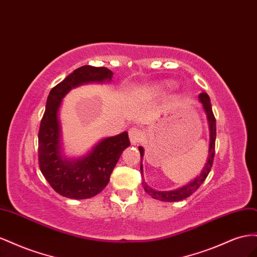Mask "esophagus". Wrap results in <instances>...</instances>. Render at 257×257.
<instances>
[{
  "label": "esophagus",
  "mask_w": 257,
  "mask_h": 257,
  "mask_svg": "<svg viewBox=\"0 0 257 257\" xmlns=\"http://www.w3.org/2000/svg\"><path fill=\"white\" fill-rule=\"evenodd\" d=\"M143 138H144L143 134H142V131L140 129L131 128L129 130V139H130L131 144L136 145V144L141 143L142 140H143Z\"/></svg>",
  "instance_id": "34e87169"
}]
</instances>
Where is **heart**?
Returning <instances> with one entry per match:
<instances>
[{
	"mask_svg": "<svg viewBox=\"0 0 257 257\" xmlns=\"http://www.w3.org/2000/svg\"><path fill=\"white\" fill-rule=\"evenodd\" d=\"M170 87L169 84H166V83H160V84H155L154 86L151 87V90L155 91V92H160V91H164L166 88Z\"/></svg>",
	"mask_w": 257,
	"mask_h": 257,
	"instance_id": "1",
	"label": "heart"
}]
</instances>
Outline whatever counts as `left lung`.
I'll return each mask as SVG.
<instances>
[{
    "label": "left lung",
    "instance_id": "8db88e82",
    "mask_svg": "<svg viewBox=\"0 0 257 257\" xmlns=\"http://www.w3.org/2000/svg\"><path fill=\"white\" fill-rule=\"evenodd\" d=\"M199 101L201 102L203 111L206 113L207 120L209 124V138H210V143H209V155L207 158V163L204 165L202 171L200 174L196 177L194 180L187 183L186 185L181 186L177 189L173 190H155L152 187H150L146 182L143 179V165H142V159L144 156V149L142 146H139V151L141 154V174H142V186L144 187V190L148 193L154 199H157L160 201H167V202H174V201H180L185 199V198L189 197L192 194H194L196 190L200 187V185L207 179L208 174L211 170L212 164H213L214 159V152H215V139H216V123H215V117L212 112V105L211 101L208 94L206 92H202L199 94Z\"/></svg>",
    "mask_w": 257,
    "mask_h": 257
}]
</instances>
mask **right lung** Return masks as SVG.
Here are the masks:
<instances>
[{
  "label": "right lung",
  "instance_id": "right-lung-1",
  "mask_svg": "<svg viewBox=\"0 0 257 257\" xmlns=\"http://www.w3.org/2000/svg\"><path fill=\"white\" fill-rule=\"evenodd\" d=\"M113 72L106 68L84 65L73 71L50 90L39 131V165L55 192L71 199H87L108 184L121 153L130 145L128 133L102 139L86 155L67 158L62 152L59 111L71 89L89 83H109Z\"/></svg>",
  "mask_w": 257,
  "mask_h": 257
}]
</instances>
